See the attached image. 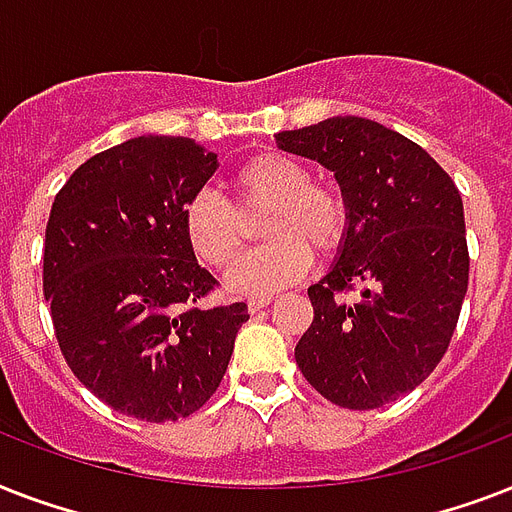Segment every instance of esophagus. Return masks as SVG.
Masks as SVG:
<instances>
[{"instance_id":"obj_1","label":"esophagus","mask_w":512,"mask_h":512,"mask_svg":"<svg viewBox=\"0 0 512 512\" xmlns=\"http://www.w3.org/2000/svg\"><path fill=\"white\" fill-rule=\"evenodd\" d=\"M268 305H271V297H249L247 311L257 313V311H263V308H268Z\"/></svg>"}]
</instances>
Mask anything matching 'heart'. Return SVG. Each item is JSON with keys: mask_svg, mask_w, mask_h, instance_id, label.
<instances>
[{"mask_svg": "<svg viewBox=\"0 0 512 512\" xmlns=\"http://www.w3.org/2000/svg\"><path fill=\"white\" fill-rule=\"evenodd\" d=\"M231 191L233 207L212 191L185 201L183 236L199 263L228 268L244 244V217L265 209L257 225L265 244L241 257L225 279L236 295L265 297L295 284L311 268V249L327 255L348 228L340 191L311 180L308 167L289 154L265 151L247 159L233 172Z\"/></svg>", "mask_w": 512, "mask_h": 512, "instance_id": "b5f03b06", "label": "heart"}]
</instances>
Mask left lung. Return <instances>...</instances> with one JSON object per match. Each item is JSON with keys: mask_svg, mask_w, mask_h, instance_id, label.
Here are the masks:
<instances>
[{"mask_svg": "<svg viewBox=\"0 0 512 512\" xmlns=\"http://www.w3.org/2000/svg\"><path fill=\"white\" fill-rule=\"evenodd\" d=\"M276 146L335 172L348 204L335 263L308 287L297 366L342 409L390 404L436 369L460 319L470 271L460 191L428 151L361 116L279 132Z\"/></svg>", "mask_w": 512, "mask_h": 512, "instance_id": "left-lung-1", "label": "left lung"}]
</instances>
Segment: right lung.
Listing matches in <instances>:
<instances>
[{
	"instance_id": "obj_1",
	"label": "right lung",
	"mask_w": 512,
	"mask_h": 512,
	"mask_svg": "<svg viewBox=\"0 0 512 512\" xmlns=\"http://www.w3.org/2000/svg\"><path fill=\"white\" fill-rule=\"evenodd\" d=\"M191 138L140 135L68 177L44 231V297L60 353L100 401L146 422L188 417L223 380L247 305L217 287L183 236L185 201L215 175Z\"/></svg>"
}]
</instances>
